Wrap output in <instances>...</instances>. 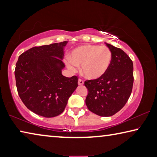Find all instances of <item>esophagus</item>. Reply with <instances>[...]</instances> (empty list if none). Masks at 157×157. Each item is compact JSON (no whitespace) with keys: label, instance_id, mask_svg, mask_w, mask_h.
<instances>
[{"label":"esophagus","instance_id":"obj_1","mask_svg":"<svg viewBox=\"0 0 157 157\" xmlns=\"http://www.w3.org/2000/svg\"><path fill=\"white\" fill-rule=\"evenodd\" d=\"M78 84L79 85H83L84 84V81L81 79H78Z\"/></svg>","mask_w":157,"mask_h":157}]
</instances>
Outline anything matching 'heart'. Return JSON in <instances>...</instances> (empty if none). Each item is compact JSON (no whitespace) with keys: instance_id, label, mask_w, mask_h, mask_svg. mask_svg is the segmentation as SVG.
I'll return each mask as SVG.
<instances>
[{"instance_id":"b5f03b06","label":"heart","mask_w":157,"mask_h":157,"mask_svg":"<svg viewBox=\"0 0 157 157\" xmlns=\"http://www.w3.org/2000/svg\"><path fill=\"white\" fill-rule=\"evenodd\" d=\"M112 60L108 47L98 45H84L72 50L64 62L69 70L75 72L81 66L82 75L89 79H96L107 73Z\"/></svg>"}]
</instances>
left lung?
Masks as SVG:
<instances>
[{
  "mask_svg": "<svg viewBox=\"0 0 157 157\" xmlns=\"http://www.w3.org/2000/svg\"><path fill=\"white\" fill-rule=\"evenodd\" d=\"M105 44L112 54L111 65L102 77L84 82L89 91L85 102L93 113L108 117L120 111L128 100L134 82V66L123 50Z\"/></svg>",
  "mask_w": 157,
  "mask_h": 157,
  "instance_id": "8db88e82",
  "label": "left lung"
}]
</instances>
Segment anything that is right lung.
I'll return each instance as SVG.
<instances>
[{
	"mask_svg": "<svg viewBox=\"0 0 157 157\" xmlns=\"http://www.w3.org/2000/svg\"><path fill=\"white\" fill-rule=\"evenodd\" d=\"M67 43L33 47L18 57L14 72L18 94L25 107L37 115H59L78 86V77L62 73Z\"/></svg>",
	"mask_w": 157,
	"mask_h": 157,
	"instance_id": "obj_1",
	"label": "right lung"
}]
</instances>
